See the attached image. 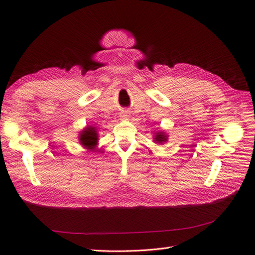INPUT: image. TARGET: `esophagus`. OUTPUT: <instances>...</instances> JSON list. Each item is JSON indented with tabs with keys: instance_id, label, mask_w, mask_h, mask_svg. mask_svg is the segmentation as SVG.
I'll list each match as a JSON object with an SVG mask.
<instances>
[{
	"instance_id": "34e87169",
	"label": "esophagus",
	"mask_w": 255,
	"mask_h": 255,
	"mask_svg": "<svg viewBox=\"0 0 255 255\" xmlns=\"http://www.w3.org/2000/svg\"><path fill=\"white\" fill-rule=\"evenodd\" d=\"M126 116H127L126 114H122V117H126Z\"/></svg>"
}]
</instances>
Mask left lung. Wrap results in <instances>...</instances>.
Wrapping results in <instances>:
<instances>
[{
  "instance_id": "8db88e82",
  "label": "left lung",
  "mask_w": 255,
  "mask_h": 255,
  "mask_svg": "<svg viewBox=\"0 0 255 255\" xmlns=\"http://www.w3.org/2000/svg\"><path fill=\"white\" fill-rule=\"evenodd\" d=\"M154 139H155V141H157V142L161 143V142H165V141H167V136H166L164 133L159 132V133H157V134H156V136H155V138H154Z\"/></svg>"
}]
</instances>
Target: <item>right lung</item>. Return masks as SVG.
<instances>
[{"instance_id": "obj_1", "label": "right lung", "mask_w": 255, "mask_h": 255, "mask_svg": "<svg viewBox=\"0 0 255 255\" xmlns=\"http://www.w3.org/2000/svg\"><path fill=\"white\" fill-rule=\"evenodd\" d=\"M80 140L83 145L86 146L89 149H94V146L97 144L98 141V135L94 128H86L83 132L81 133Z\"/></svg>"}]
</instances>
